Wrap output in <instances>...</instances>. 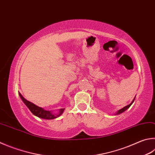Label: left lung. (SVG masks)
Listing matches in <instances>:
<instances>
[{"instance_id": "left-lung-1", "label": "left lung", "mask_w": 155, "mask_h": 155, "mask_svg": "<svg viewBox=\"0 0 155 155\" xmlns=\"http://www.w3.org/2000/svg\"><path fill=\"white\" fill-rule=\"evenodd\" d=\"M135 98H136V97H134V99L133 100V101H132V102L130 103V104H129V105H127V106H125V107H123V108H121V109H120V110H118L117 112H116V113H115L114 114V115H118V114H121V113H123V112H125V110H127L129 108V107H130L131 106V104H133L134 103V100H135Z\"/></svg>"}]
</instances>
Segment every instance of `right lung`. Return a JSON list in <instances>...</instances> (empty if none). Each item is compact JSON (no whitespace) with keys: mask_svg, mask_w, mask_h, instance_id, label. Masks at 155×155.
Here are the masks:
<instances>
[{"mask_svg":"<svg viewBox=\"0 0 155 155\" xmlns=\"http://www.w3.org/2000/svg\"><path fill=\"white\" fill-rule=\"evenodd\" d=\"M19 95L21 99V100L23 101V102L25 104V105L28 108L30 112H32L34 115H35V116L38 117L39 118H41V119H47V120H51V119H56V118L60 117L61 114H62V113L64 111V109H65V108L59 109L57 113H53V111L46 110L41 108V107H39L38 106L35 105V104L28 101L27 100L25 99L23 96H22V95L19 92Z\"/></svg>","mask_w":155,"mask_h":155,"instance_id":"right-lung-1","label":"right lung"}]
</instances>
